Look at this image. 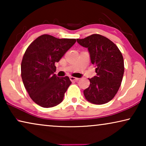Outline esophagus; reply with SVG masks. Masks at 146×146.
<instances>
[{"label":"esophagus","instance_id":"obj_1","mask_svg":"<svg viewBox=\"0 0 146 146\" xmlns=\"http://www.w3.org/2000/svg\"><path fill=\"white\" fill-rule=\"evenodd\" d=\"M70 79L72 82H77L79 80V78H74V77H70Z\"/></svg>","mask_w":146,"mask_h":146}]
</instances>
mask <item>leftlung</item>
I'll return each instance as SVG.
<instances>
[{"label": "left lung", "mask_w": 146, "mask_h": 146, "mask_svg": "<svg viewBox=\"0 0 146 146\" xmlns=\"http://www.w3.org/2000/svg\"><path fill=\"white\" fill-rule=\"evenodd\" d=\"M77 42L88 48L97 74L89 79L90 86L84 90L85 98L94 104L108 102L116 94L122 81L124 64L121 52L113 42L100 35L77 39Z\"/></svg>", "instance_id": "1"}]
</instances>
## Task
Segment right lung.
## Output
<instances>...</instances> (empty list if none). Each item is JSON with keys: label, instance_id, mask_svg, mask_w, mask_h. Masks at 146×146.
<instances>
[{"label": "right lung", "instance_id": "right-lung-1", "mask_svg": "<svg viewBox=\"0 0 146 146\" xmlns=\"http://www.w3.org/2000/svg\"><path fill=\"white\" fill-rule=\"evenodd\" d=\"M76 39H60L43 35L34 40L26 50L21 63V77L31 99L43 108H51L63 101L71 81L68 76L55 74L58 62L74 44Z\"/></svg>", "mask_w": 146, "mask_h": 146}]
</instances>
